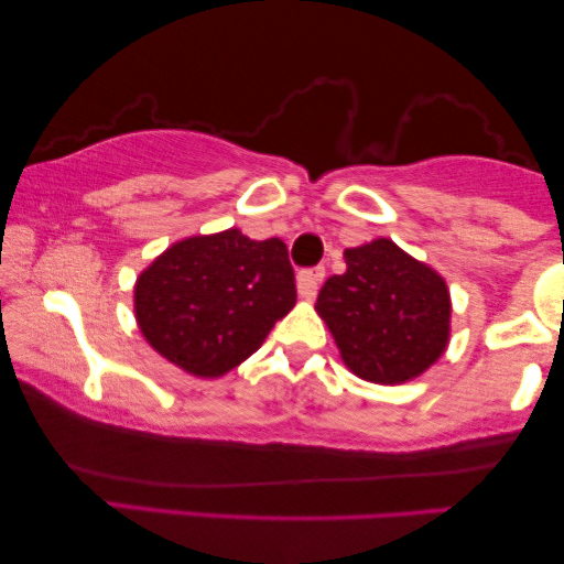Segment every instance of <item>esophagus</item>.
Returning a JSON list of instances; mask_svg holds the SVG:
<instances>
[{"instance_id":"34e87169","label":"esophagus","mask_w":564,"mask_h":564,"mask_svg":"<svg viewBox=\"0 0 564 564\" xmlns=\"http://www.w3.org/2000/svg\"><path fill=\"white\" fill-rule=\"evenodd\" d=\"M323 276H326V272H323V267L305 269V272H300L297 274V292H300V297H303V300H315V295H318V288H321Z\"/></svg>"}]
</instances>
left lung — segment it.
<instances>
[{
	"label": "left lung",
	"instance_id": "1",
	"mask_svg": "<svg viewBox=\"0 0 564 564\" xmlns=\"http://www.w3.org/2000/svg\"><path fill=\"white\" fill-rule=\"evenodd\" d=\"M344 261L315 303L344 365L375 384L411 382L434 367L452 334L444 276L390 238L346 249Z\"/></svg>",
	"mask_w": 564,
	"mask_h": 564
}]
</instances>
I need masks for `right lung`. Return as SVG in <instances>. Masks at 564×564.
Returning <instances> with one entry per match:
<instances>
[{"instance_id":"add662e5","label":"right lung","mask_w":564,"mask_h":564,"mask_svg":"<svg viewBox=\"0 0 564 564\" xmlns=\"http://www.w3.org/2000/svg\"><path fill=\"white\" fill-rule=\"evenodd\" d=\"M295 300L288 246L228 228L159 253L138 274L133 313L153 351L213 380L249 359Z\"/></svg>"}]
</instances>
